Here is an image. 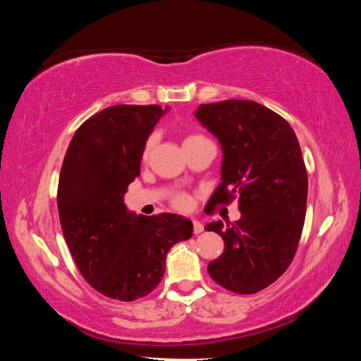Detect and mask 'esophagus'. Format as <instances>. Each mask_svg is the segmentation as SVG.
Segmentation results:
<instances>
[{"label": "esophagus", "instance_id": "obj_1", "mask_svg": "<svg viewBox=\"0 0 361 361\" xmlns=\"http://www.w3.org/2000/svg\"><path fill=\"white\" fill-rule=\"evenodd\" d=\"M192 229H194V234H200V232H204V224L192 219Z\"/></svg>", "mask_w": 361, "mask_h": 361}]
</instances>
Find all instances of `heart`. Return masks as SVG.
I'll return each mask as SVG.
<instances>
[{
	"label": "heart",
	"instance_id": "1",
	"mask_svg": "<svg viewBox=\"0 0 361 361\" xmlns=\"http://www.w3.org/2000/svg\"><path fill=\"white\" fill-rule=\"evenodd\" d=\"M200 138H204V137H202V135H197V133H192V135H188V137L185 138V143H191V142H195V140H200ZM152 145H154V138L151 137V138H148V142L145 143V149H143V156H145V157L149 154ZM173 204H175L176 209L186 210L188 207H189V197H188V195H185V194H178V195H176V197L173 199Z\"/></svg>",
	"mask_w": 361,
	"mask_h": 361
}]
</instances>
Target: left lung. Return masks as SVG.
Returning a JSON list of instances; mask_svg holds the SVG:
<instances>
[{"label": "left lung", "mask_w": 361, "mask_h": 361, "mask_svg": "<svg viewBox=\"0 0 361 361\" xmlns=\"http://www.w3.org/2000/svg\"><path fill=\"white\" fill-rule=\"evenodd\" d=\"M197 121L223 149L221 183L207 207L239 195L240 219L205 226L224 252L209 264L223 288L253 295L276 282L295 258L307 204V170L295 130L282 116L252 100L200 105Z\"/></svg>", "instance_id": "8db88e82"}]
</instances>
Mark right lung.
I'll use <instances>...</instances> for the list:
<instances>
[{"mask_svg":"<svg viewBox=\"0 0 361 361\" xmlns=\"http://www.w3.org/2000/svg\"><path fill=\"white\" fill-rule=\"evenodd\" d=\"M167 109L116 105L94 114L76 130L60 170L57 207L73 259L85 282L118 301L149 295L169 250L192 235L191 219L137 215L124 204L146 140Z\"/></svg>","mask_w":361,"mask_h":361,"instance_id":"add662e5","label":"right lung"}]
</instances>
